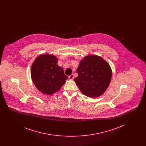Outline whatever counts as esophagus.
I'll list each match as a JSON object with an SVG mask.
<instances>
[{
    "label": "esophagus",
    "mask_w": 146,
    "mask_h": 146,
    "mask_svg": "<svg viewBox=\"0 0 146 146\" xmlns=\"http://www.w3.org/2000/svg\"><path fill=\"white\" fill-rule=\"evenodd\" d=\"M68 78L70 80H73L74 79V75L72 74L70 75V76H68Z\"/></svg>",
    "instance_id": "esophagus-1"
}]
</instances>
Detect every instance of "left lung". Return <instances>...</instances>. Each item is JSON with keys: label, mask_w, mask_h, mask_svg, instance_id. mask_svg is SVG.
Returning a JSON list of instances; mask_svg holds the SVG:
<instances>
[{"label": "left lung", "mask_w": 146, "mask_h": 146, "mask_svg": "<svg viewBox=\"0 0 146 146\" xmlns=\"http://www.w3.org/2000/svg\"><path fill=\"white\" fill-rule=\"evenodd\" d=\"M76 71L78 76L74 81L82 94L88 97L102 95L111 82V68L109 64L98 56L84 57Z\"/></svg>", "instance_id": "left-lung-1"}]
</instances>
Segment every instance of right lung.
<instances>
[{
    "label": "right lung",
    "instance_id": "add662e5",
    "mask_svg": "<svg viewBox=\"0 0 146 146\" xmlns=\"http://www.w3.org/2000/svg\"><path fill=\"white\" fill-rule=\"evenodd\" d=\"M58 60L54 55L44 54L38 56L31 67V77L36 88L46 95L59 90L66 79L62 68L57 65Z\"/></svg>",
    "mask_w": 146,
    "mask_h": 146
}]
</instances>
